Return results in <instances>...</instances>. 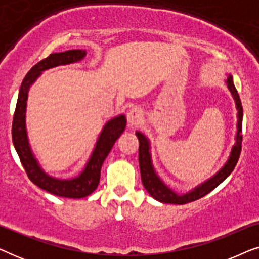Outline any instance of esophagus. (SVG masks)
Returning <instances> with one entry per match:
<instances>
[{
    "instance_id": "obj_1",
    "label": "esophagus",
    "mask_w": 259,
    "mask_h": 259,
    "mask_svg": "<svg viewBox=\"0 0 259 259\" xmlns=\"http://www.w3.org/2000/svg\"><path fill=\"white\" fill-rule=\"evenodd\" d=\"M143 119V113L139 108H132L127 114V122L128 126H137L140 122V120Z\"/></svg>"
}]
</instances>
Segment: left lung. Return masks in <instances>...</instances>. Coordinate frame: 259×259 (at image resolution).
Segmentation results:
<instances>
[{
  "label": "left lung",
  "mask_w": 259,
  "mask_h": 259,
  "mask_svg": "<svg viewBox=\"0 0 259 259\" xmlns=\"http://www.w3.org/2000/svg\"><path fill=\"white\" fill-rule=\"evenodd\" d=\"M226 83L230 92H231L233 98H235L237 109H238V123H237V136H236V144L232 147L231 154H230L229 160L226 161L221 171L217 175L208 179L207 182L201 184L198 187H196L191 192L184 194V196H178L176 192H173L171 189H168L164 183L159 179V177L155 175L153 166H152L151 161V154H150V144L148 140L145 138L140 132H137V137L139 139V166H140V175H141V182L143 185L148 193L151 194L154 199L165 204H176V205H183L191 203L199 198H203L210 193L212 190H214L219 184H222L224 180L230 176V173L233 171L235 166L238 162L240 151H242V122H243V106L240 102L239 94L237 92L235 84H233L232 76L229 75L226 79Z\"/></svg>",
  "instance_id": "obj_1"
}]
</instances>
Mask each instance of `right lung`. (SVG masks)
Wrapping results in <instances>:
<instances>
[{"label": "right lung", "mask_w": 259, "mask_h": 259, "mask_svg": "<svg viewBox=\"0 0 259 259\" xmlns=\"http://www.w3.org/2000/svg\"><path fill=\"white\" fill-rule=\"evenodd\" d=\"M84 55H86V51L72 49V51L62 53H54L37 62L27 73L22 84H21L12 125L14 146H15L28 178L35 185L49 193L59 197L74 198V199L90 196L98 187L99 182H100L102 162L105 161L106 157L111 152L113 145L120 137V134L125 131L126 118L123 115H120L106 123L86 167L79 177L70 180H60L46 175L31 153L26 132V106L30 84L40 76L41 72L60 65H68V63L80 61Z\"/></svg>", "instance_id": "1"}]
</instances>
